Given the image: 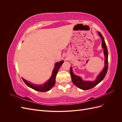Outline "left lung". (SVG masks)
<instances>
[{"label":"left lung","instance_id":"obj_1","mask_svg":"<svg viewBox=\"0 0 122 122\" xmlns=\"http://www.w3.org/2000/svg\"><path fill=\"white\" fill-rule=\"evenodd\" d=\"M98 34L99 36H100L101 40H102V47L104 49V54L105 56V66L104 68H103L102 71L98 75L97 77L96 80L94 81H83L80 77L78 76H76L74 74L72 71V68L71 67L70 68V75L71 76V79L73 83L74 84V85L79 87V88L83 90H90L91 88H93L95 86H96L98 84L103 80V79L104 78L108 70V51H107V48L106 43L105 42V40L104 38H103V36L100 32H98Z\"/></svg>","mask_w":122,"mask_h":122}]
</instances>
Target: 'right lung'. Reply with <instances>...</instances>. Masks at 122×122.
I'll return each mask as SVG.
<instances>
[{"label": "right lung", "mask_w": 122, "mask_h": 122, "mask_svg": "<svg viewBox=\"0 0 122 122\" xmlns=\"http://www.w3.org/2000/svg\"><path fill=\"white\" fill-rule=\"evenodd\" d=\"M63 62L64 61H61L60 62H56V63L55 64V67L53 70L52 76H51L50 78L46 82L43 84H35L28 81L26 80L23 78H22V79L23 81L28 87L32 88V89H34V90L41 92H47L49 91L51 88L54 86L55 83V78H56V76L57 75V72L59 69L61 67V66L62 65V64H63Z\"/></svg>", "instance_id": "1"}]
</instances>
